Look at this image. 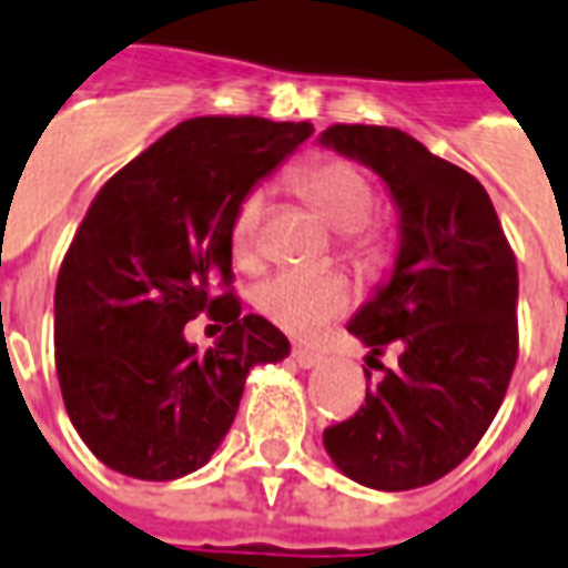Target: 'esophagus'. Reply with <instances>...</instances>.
Listing matches in <instances>:
<instances>
[{
	"instance_id": "esophagus-1",
	"label": "esophagus",
	"mask_w": 568,
	"mask_h": 568,
	"mask_svg": "<svg viewBox=\"0 0 568 568\" xmlns=\"http://www.w3.org/2000/svg\"><path fill=\"white\" fill-rule=\"evenodd\" d=\"M290 358H293L298 367H314V364H320V353H314V349H307V346H302V344H293V349H290Z\"/></svg>"
}]
</instances>
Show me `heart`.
I'll return each mask as SVG.
<instances>
[{
  "instance_id": "b5f03b06",
  "label": "heart",
  "mask_w": 568,
  "mask_h": 568,
  "mask_svg": "<svg viewBox=\"0 0 568 568\" xmlns=\"http://www.w3.org/2000/svg\"><path fill=\"white\" fill-rule=\"evenodd\" d=\"M290 189L302 195L334 231H341L344 252L362 266H382L397 245V227L388 215L373 213V183L355 162L332 153L311 156L287 174ZM266 197L261 189L245 192L236 201L227 222V245L234 261L252 270L261 261V231ZM353 302V287L341 275L328 272L284 270L257 284L254 307L284 332L307 337L320 332Z\"/></svg>"
}]
</instances>
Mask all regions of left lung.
I'll return each mask as SVG.
<instances>
[{
  "label": "left lung",
  "mask_w": 568,
  "mask_h": 568,
  "mask_svg": "<svg viewBox=\"0 0 568 568\" xmlns=\"http://www.w3.org/2000/svg\"><path fill=\"white\" fill-rule=\"evenodd\" d=\"M320 142L367 162L399 206L394 275L355 314L371 346V385L353 417L323 442L349 480L382 491L420 489L480 444L507 397L518 358L516 254L480 180L394 126L334 124ZM397 345V368L376 354Z\"/></svg>",
  "instance_id": "obj_1"
}]
</instances>
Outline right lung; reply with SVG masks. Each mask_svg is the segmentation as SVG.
Here are the masks:
<instances>
[{
  "instance_id": "obj_1",
  "label": "right lung",
  "mask_w": 568,
  "mask_h": 568,
  "mask_svg": "<svg viewBox=\"0 0 568 568\" xmlns=\"http://www.w3.org/2000/svg\"><path fill=\"white\" fill-rule=\"evenodd\" d=\"M314 126L189 118L105 180L55 281V373L88 450L135 480H178L222 444L254 364L290 341L234 293L236 201ZM223 328L197 356L182 325Z\"/></svg>"
}]
</instances>
